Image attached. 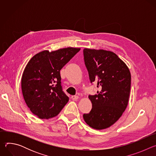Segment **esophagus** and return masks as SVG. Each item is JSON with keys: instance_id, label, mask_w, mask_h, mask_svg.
Returning <instances> with one entry per match:
<instances>
[{"instance_id": "esophagus-1", "label": "esophagus", "mask_w": 156, "mask_h": 156, "mask_svg": "<svg viewBox=\"0 0 156 156\" xmlns=\"http://www.w3.org/2000/svg\"><path fill=\"white\" fill-rule=\"evenodd\" d=\"M78 98H79V97L78 96H72V99L73 100H77Z\"/></svg>"}]
</instances>
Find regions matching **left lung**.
<instances>
[{
    "instance_id": "left-lung-1",
    "label": "left lung",
    "mask_w": 156,
    "mask_h": 156,
    "mask_svg": "<svg viewBox=\"0 0 156 156\" xmlns=\"http://www.w3.org/2000/svg\"><path fill=\"white\" fill-rule=\"evenodd\" d=\"M84 63L91 83L101 89L89 95L92 109L83 114L85 122L93 128L103 129L114 125L125 110L129 97L131 73L126 65L113 52L85 48Z\"/></svg>"
}]
</instances>
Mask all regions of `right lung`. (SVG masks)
Instances as JSON below:
<instances>
[{
  "label": "right lung",
  "mask_w": 156,
  "mask_h": 156,
  "mask_svg": "<svg viewBox=\"0 0 156 156\" xmlns=\"http://www.w3.org/2000/svg\"><path fill=\"white\" fill-rule=\"evenodd\" d=\"M80 48H67L55 51H43L27 63L21 78L25 101L39 119L57 116L69 98L62 90L60 70Z\"/></svg>",
  "instance_id": "obj_1"
}]
</instances>
